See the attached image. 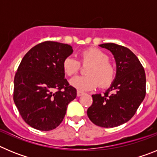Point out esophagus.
<instances>
[{
	"label": "esophagus",
	"mask_w": 157,
	"mask_h": 157,
	"mask_svg": "<svg viewBox=\"0 0 157 157\" xmlns=\"http://www.w3.org/2000/svg\"><path fill=\"white\" fill-rule=\"evenodd\" d=\"M83 94H84V93L82 92V91H80V90H77V96H78V97H80V96L82 95Z\"/></svg>",
	"instance_id": "1"
}]
</instances>
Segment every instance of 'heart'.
Segmentation results:
<instances>
[{
    "mask_svg": "<svg viewBox=\"0 0 157 157\" xmlns=\"http://www.w3.org/2000/svg\"><path fill=\"white\" fill-rule=\"evenodd\" d=\"M107 54L98 48H89L80 53V63L90 64L86 69L87 76H75L70 80V84L79 90H90L98 86L108 87L114 81L116 71L109 62ZM62 67L67 76L75 75L80 69V63L73 56L63 59Z\"/></svg>",
    "mask_w": 157,
    "mask_h": 157,
    "instance_id": "heart-1",
    "label": "heart"
}]
</instances>
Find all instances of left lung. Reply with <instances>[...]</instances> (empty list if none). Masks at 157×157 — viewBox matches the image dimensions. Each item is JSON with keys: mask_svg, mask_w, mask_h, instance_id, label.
Returning a JSON list of instances; mask_svg holds the SVG:
<instances>
[{"mask_svg": "<svg viewBox=\"0 0 157 157\" xmlns=\"http://www.w3.org/2000/svg\"><path fill=\"white\" fill-rule=\"evenodd\" d=\"M99 46L113 54L116 75L103 95H92L93 104L87 110V115L97 126L106 128L118 127L134 116L145 98V70L129 48L114 43H105Z\"/></svg>", "mask_w": 157, "mask_h": 157, "instance_id": "obj_1", "label": "left lung"}]
</instances>
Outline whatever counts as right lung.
<instances>
[{
    "mask_svg": "<svg viewBox=\"0 0 157 157\" xmlns=\"http://www.w3.org/2000/svg\"><path fill=\"white\" fill-rule=\"evenodd\" d=\"M71 45L47 41L23 56L14 78L13 100L23 120L37 130H53L62 123L76 90L64 78L63 59ZM56 89V92H53Z\"/></svg>",
    "mask_w": 157,
    "mask_h": 157,
    "instance_id": "1",
    "label": "right lung"
}]
</instances>
